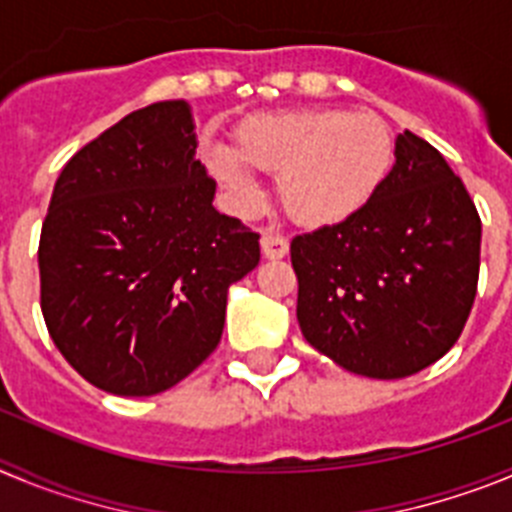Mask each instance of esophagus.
<instances>
[{
	"label": "esophagus",
	"mask_w": 512,
	"mask_h": 512,
	"mask_svg": "<svg viewBox=\"0 0 512 512\" xmlns=\"http://www.w3.org/2000/svg\"><path fill=\"white\" fill-rule=\"evenodd\" d=\"M261 251H264L266 259H284L289 251L287 238L277 233H264L261 235Z\"/></svg>",
	"instance_id": "esophagus-1"
}]
</instances>
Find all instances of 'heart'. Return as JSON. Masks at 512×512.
Masks as SVG:
<instances>
[{"mask_svg": "<svg viewBox=\"0 0 512 512\" xmlns=\"http://www.w3.org/2000/svg\"><path fill=\"white\" fill-rule=\"evenodd\" d=\"M202 158L243 215L264 207L251 171L259 169L277 176L279 202L297 225L328 228L374 200L395 161V138L374 112H279L243 122L235 148L210 140Z\"/></svg>", "mask_w": 512, "mask_h": 512, "instance_id": "heart-1", "label": "heart"}]
</instances>
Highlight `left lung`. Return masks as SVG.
Listing matches in <instances>:
<instances>
[{
  "instance_id": "8db88e82",
  "label": "left lung",
  "mask_w": 512,
  "mask_h": 512,
  "mask_svg": "<svg viewBox=\"0 0 512 512\" xmlns=\"http://www.w3.org/2000/svg\"><path fill=\"white\" fill-rule=\"evenodd\" d=\"M374 200L292 238L297 320L354 374L402 379L436 364L472 312L482 220L446 158L405 130Z\"/></svg>"
}]
</instances>
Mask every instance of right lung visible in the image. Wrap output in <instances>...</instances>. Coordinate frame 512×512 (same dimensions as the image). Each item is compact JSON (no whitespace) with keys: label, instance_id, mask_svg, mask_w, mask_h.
<instances>
[{"label":"right lung","instance_id":"obj_1","mask_svg":"<svg viewBox=\"0 0 512 512\" xmlns=\"http://www.w3.org/2000/svg\"><path fill=\"white\" fill-rule=\"evenodd\" d=\"M182 99L148 104L76 151L38 246L40 310L63 359L122 397L169 390L220 343L228 287L259 233L212 207Z\"/></svg>","mask_w":512,"mask_h":512}]
</instances>
